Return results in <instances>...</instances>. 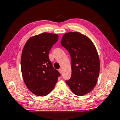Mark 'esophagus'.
I'll return each mask as SVG.
<instances>
[{
	"label": "esophagus",
	"mask_w": 120,
	"mask_h": 120,
	"mask_svg": "<svg viewBox=\"0 0 120 120\" xmlns=\"http://www.w3.org/2000/svg\"><path fill=\"white\" fill-rule=\"evenodd\" d=\"M59 72L61 74V73H62V69H61V68H60V69L59 70Z\"/></svg>",
	"instance_id": "esophagus-1"
}]
</instances>
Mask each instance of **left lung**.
I'll use <instances>...</instances> for the list:
<instances>
[{"label":"left lung","mask_w":120,"mask_h":120,"mask_svg":"<svg viewBox=\"0 0 120 120\" xmlns=\"http://www.w3.org/2000/svg\"><path fill=\"white\" fill-rule=\"evenodd\" d=\"M61 44L71 57L72 75L67 84L75 94H87L95 87L99 75L100 60L94 44L78 32L65 33Z\"/></svg>","instance_id":"1"}]
</instances>
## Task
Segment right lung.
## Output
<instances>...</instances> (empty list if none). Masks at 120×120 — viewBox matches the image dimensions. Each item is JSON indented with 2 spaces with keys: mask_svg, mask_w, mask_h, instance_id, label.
<instances>
[{
  "mask_svg": "<svg viewBox=\"0 0 120 120\" xmlns=\"http://www.w3.org/2000/svg\"><path fill=\"white\" fill-rule=\"evenodd\" d=\"M59 38L44 32L30 37L22 50L21 69L28 89L38 96H45L54 89L60 73L52 66L49 52Z\"/></svg>",
  "mask_w": 120,
  "mask_h": 120,
  "instance_id": "add662e5",
  "label": "right lung"
}]
</instances>
